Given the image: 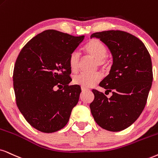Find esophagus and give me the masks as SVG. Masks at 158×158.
I'll return each instance as SVG.
<instances>
[{
    "label": "esophagus",
    "instance_id": "esophagus-1",
    "mask_svg": "<svg viewBox=\"0 0 158 158\" xmlns=\"http://www.w3.org/2000/svg\"><path fill=\"white\" fill-rule=\"evenodd\" d=\"M81 91H82V92L89 91V89H86V88H84V87H81Z\"/></svg>",
    "mask_w": 158,
    "mask_h": 158
}]
</instances>
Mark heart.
<instances>
[{"label": "heart", "instance_id": "heart-1", "mask_svg": "<svg viewBox=\"0 0 158 158\" xmlns=\"http://www.w3.org/2000/svg\"><path fill=\"white\" fill-rule=\"evenodd\" d=\"M85 52L87 57L95 60L96 66L102 70H106L109 66V60L106 56L107 48L101 41L97 39H92L85 47ZM80 54L78 51H73L69 56V63L71 71L77 72L80 64ZM101 74L95 72L90 74L80 73L75 76L73 79L74 85H79L84 88H89L95 86L101 81Z\"/></svg>", "mask_w": 158, "mask_h": 158}]
</instances>
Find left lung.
<instances>
[{
    "label": "left lung",
    "instance_id": "left-lung-1",
    "mask_svg": "<svg viewBox=\"0 0 158 158\" xmlns=\"http://www.w3.org/2000/svg\"><path fill=\"white\" fill-rule=\"evenodd\" d=\"M90 37L100 39L113 56L109 74L99 84L112 95L108 98L93 89L91 113L102 128L121 131L139 118L147 103L153 79L150 55L140 39L127 32H97Z\"/></svg>",
    "mask_w": 158,
    "mask_h": 158
}]
</instances>
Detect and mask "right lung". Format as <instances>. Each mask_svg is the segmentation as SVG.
Here are the masks:
<instances>
[{
  "instance_id": "obj_1",
  "label": "right lung",
  "mask_w": 158,
  "mask_h": 158,
  "mask_svg": "<svg viewBox=\"0 0 158 158\" xmlns=\"http://www.w3.org/2000/svg\"><path fill=\"white\" fill-rule=\"evenodd\" d=\"M84 39L47 30L30 40L16 60L13 85L17 106L26 121L41 132L63 128L79 101L80 86L69 85L72 80L69 59ZM56 86L57 91L53 89Z\"/></svg>"
}]
</instances>
